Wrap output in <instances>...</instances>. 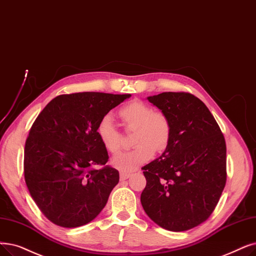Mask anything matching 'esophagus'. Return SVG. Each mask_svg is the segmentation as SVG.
Here are the masks:
<instances>
[{
	"mask_svg": "<svg viewBox=\"0 0 256 256\" xmlns=\"http://www.w3.org/2000/svg\"><path fill=\"white\" fill-rule=\"evenodd\" d=\"M130 176V174H128V172H120V180H121V181L128 179Z\"/></svg>",
	"mask_w": 256,
	"mask_h": 256,
	"instance_id": "esophagus-1",
	"label": "esophagus"
}]
</instances>
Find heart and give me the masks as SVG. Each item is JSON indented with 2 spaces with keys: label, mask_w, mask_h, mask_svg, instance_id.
<instances>
[{
  "label": "heart",
  "mask_w": 256,
  "mask_h": 256,
  "mask_svg": "<svg viewBox=\"0 0 256 256\" xmlns=\"http://www.w3.org/2000/svg\"><path fill=\"white\" fill-rule=\"evenodd\" d=\"M124 128L132 132V143L135 146L113 158L115 168L122 172H132L150 161L154 154L168 148L172 139V124L168 116L139 99L132 100L118 110ZM97 136L104 148L117 154L122 148V136L110 116L98 121Z\"/></svg>",
  "instance_id": "b5f03b06"
}]
</instances>
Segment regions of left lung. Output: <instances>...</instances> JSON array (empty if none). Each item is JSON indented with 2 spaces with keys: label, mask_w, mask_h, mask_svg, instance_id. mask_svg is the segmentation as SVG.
<instances>
[{
  "label": "left lung",
  "mask_w": 256,
  "mask_h": 256,
  "mask_svg": "<svg viewBox=\"0 0 256 256\" xmlns=\"http://www.w3.org/2000/svg\"><path fill=\"white\" fill-rule=\"evenodd\" d=\"M168 116L172 139L160 158L143 166L141 204L160 227L185 231L205 222L227 179L226 142L205 104L186 92L148 97Z\"/></svg>",
  "instance_id": "left-lung-1"
}]
</instances>
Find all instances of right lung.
<instances>
[{"mask_svg": "<svg viewBox=\"0 0 256 256\" xmlns=\"http://www.w3.org/2000/svg\"><path fill=\"white\" fill-rule=\"evenodd\" d=\"M128 97L99 92L60 95L33 122L25 143V181L33 201L53 224L86 225L106 206L119 172L106 166L108 154L96 126Z\"/></svg>", "mask_w": 256, "mask_h": 256, "instance_id": "right-lung-1", "label": "right lung"}]
</instances>
